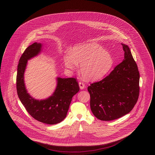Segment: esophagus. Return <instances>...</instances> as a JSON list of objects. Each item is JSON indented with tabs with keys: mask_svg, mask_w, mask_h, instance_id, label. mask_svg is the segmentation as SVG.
<instances>
[{
	"mask_svg": "<svg viewBox=\"0 0 155 155\" xmlns=\"http://www.w3.org/2000/svg\"><path fill=\"white\" fill-rule=\"evenodd\" d=\"M79 86H80V88L81 89H83L85 88V84L82 82H79Z\"/></svg>",
	"mask_w": 155,
	"mask_h": 155,
	"instance_id": "esophagus-1",
	"label": "esophagus"
}]
</instances>
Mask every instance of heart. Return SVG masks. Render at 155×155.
<instances>
[{"instance_id": "obj_1", "label": "heart", "mask_w": 155, "mask_h": 155, "mask_svg": "<svg viewBox=\"0 0 155 155\" xmlns=\"http://www.w3.org/2000/svg\"><path fill=\"white\" fill-rule=\"evenodd\" d=\"M64 63L68 69L75 70L81 64L80 71L87 81L101 79L110 70L113 60L110 53L95 42L78 45L72 52L64 55Z\"/></svg>"}]
</instances>
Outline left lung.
Listing matches in <instances>:
<instances>
[{"label": "left lung", "instance_id": "obj_1", "mask_svg": "<svg viewBox=\"0 0 155 155\" xmlns=\"http://www.w3.org/2000/svg\"><path fill=\"white\" fill-rule=\"evenodd\" d=\"M124 59L102 80L88 87L90 106L96 118L111 121L132 110L140 94V73L129 47L121 44Z\"/></svg>", "mask_w": 155, "mask_h": 155}]
</instances>
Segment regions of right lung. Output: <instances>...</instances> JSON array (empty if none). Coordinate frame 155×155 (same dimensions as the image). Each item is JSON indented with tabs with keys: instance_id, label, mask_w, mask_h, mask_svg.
Masks as SVG:
<instances>
[{
	"instance_id": "obj_1",
	"label": "right lung",
	"mask_w": 155,
	"mask_h": 155,
	"mask_svg": "<svg viewBox=\"0 0 155 155\" xmlns=\"http://www.w3.org/2000/svg\"><path fill=\"white\" fill-rule=\"evenodd\" d=\"M42 44L35 42L29 46L19 60L16 78L18 97L30 115L38 121L48 124H56L66 118L72 100L80 90L74 78L57 77V87L52 96L44 100H37L27 92L24 84V72L28 60L41 52Z\"/></svg>"
}]
</instances>
